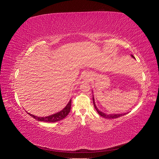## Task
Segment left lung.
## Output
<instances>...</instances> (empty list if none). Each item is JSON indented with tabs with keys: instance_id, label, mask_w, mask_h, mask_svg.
<instances>
[{
	"instance_id": "1",
	"label": "left lung",
	"mask_w": 159,
	"mask_h": 159,
	"mask_svg": "<svg viewBox=\"0 0 159 159\" xmlns=\"http://www.w3.org/2000/svg\"><path fill=\"white\" fill-rule=\"evenodd\" d=\"M131 56L133 57V58H134V57L131 55ZM93 105H94V107L96 109V111H97L98 113L101 115V116H102L105 118L106 119H115V118H117V117H121L123 116V115H125V113H123V114H113V115H106L104 113L100 111L97 108V107H96V105L95 104V102H94V98H93Z\"/></svg>"
}]
</instances>
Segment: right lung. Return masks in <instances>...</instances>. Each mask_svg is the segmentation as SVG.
I'll return each mask as SVG.
<instances>
[{
    "mask_svg": "<svg viewBox=\"0 0 159 159\" xmlns=\"http://www.w3.org/2000/svg\"><path fill=\"white\" fill-rule=\"evenodd\" d=\"M71 100L70 101L68 105L66 106V107L63 110H61V111L57 113L56 114L52 115H50V116H48V117H40L34 116V115H33L30 113H28V114H29L30 116L32 117L33 118L36 119L37 121L48 122V123H54V122L60 121V120H62L63 119H64L67 116V115H68V113L70 111V109H71Z\"/></svg>",
    "mask_w": 159,
    "mask_h": 159,
    "instance_id": "obj_1",
    "label": "right lung"
}]
</instances>
